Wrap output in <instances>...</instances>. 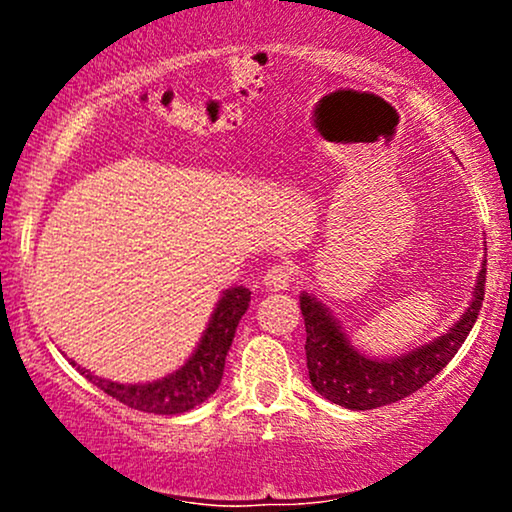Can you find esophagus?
Masks as SVG:
<instances>
[{
    "mask_svg": "<svg viewBox=\"0 0 512 512\" xmlns=\"http://www.w3.org/2000/svg\"><path fill=\"white\" fill-rule=\"evenodd\" d=\"M291 281H293L291 269L284 267V264H274L272 269H267L262 284L267 291H289Z\"/></svg>",
    "mask_w": 512,
    "mask_h": 512,
    "instance_id": "34e87169",
    "label": "esophagus"
}]
</instances>
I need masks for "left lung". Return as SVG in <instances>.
I'll use <instances>...</instances> for the list:
<instances>
[{"instance_id": "left-lung-1", "label": "left lung", "mask_w": 512, "mask_h": 512, "mask_svg": "<svg viewBox=\"0 0 512 512\" xmlns=\"http://www.w3.org/2000/svg\"><path fill=\"white\" fill-rule=\"evenodd\" d=\"M486 260L481 262L472 301L460 320L419 349L390 358H370L349 342L342 325L325 303L313 293H301V313L305 320V358L310 383L322 397L344 409L366 411L399 402L421 390L428 380L452 361L457 349L472 332L484 301Z\"/></svg>"}]
</instances>
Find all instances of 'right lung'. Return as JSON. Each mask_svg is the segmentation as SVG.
<instances>
[{"mask_svg":"<svg viewBox=\"0 0 512 512\" xmlns=\"http://www.w3.org/2000/svg\"><path fill=\"white\" fill-rule=\"evenodd\" d=\"M248 305L250 289H245V286H231V289L223 291L192 356L178 370H173L166 378L154 380V383H115V380L98 378L91 370L76 366L74 361L72 366H76L86 380L101 387L105 395L127 404V407L161 416L182 414V411L199 407L204 399H209L219 390L228 349H231L238 322L248 310Z\"/></svg>","mask_w":512,"mask_h":512,"instance_id":"add662e5","label":"right lung"}]
</instances>
